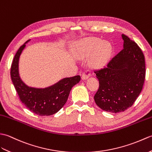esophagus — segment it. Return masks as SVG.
Here are the masks:
<instances>
[{
    "instance_id": "1",
    "label": "esophagus",
    "mask_w": 152,
    "mask_h": 152,
    "mask_svg": "<svg viewBox=\"0 0 152 152\" xmlns=\"http://www.w3.org/2000/svg\"><path fill=\"white\" fill-rule=\"evenodd\" d=\"M90 75H91V71L89 69H86L82 74V79L83 80H86L88 78H89Z\"/></svg>"
}]
</instances>
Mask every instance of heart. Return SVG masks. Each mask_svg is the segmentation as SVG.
I'll return each mask as SVG.
<instances>
[{
    "label": "heart",
    "mask_w": 152,
    "mask_h": 152,
    "mask_svg": "<svg viewBox=\"0 0 152 152\" xmlns=\"http://www.w3.org/2000/svg\"><path fill=\"white\" fill-rule=\"evenodd\" d=\"M96 50L92 64L98 67L103 66L109 58L112 50L110 43L108 42H102L99 38H90L82 40L77 46V53L80 57L86 56Z\"/></svg>",
    "instance_id": "b5f03b06"
}]
</instances>
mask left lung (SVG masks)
Listing matches in <instances>:
<instances>
[{
	"label": "left lung",
	"instance_id": "1",
	"mask_svg": "<svg viewBox=\"0 0 152 152\" xmlns=\"http://www.w3.org/2000/svg\"><path fill=\"white\" fill-rule=\"evenodd\" d=\"M124 49L107 66L94 72L99 86L94 96L96 104L107 112H123L133 105L142 90L144 55L137 43L122 34Z\"/></svg>",
	"mask_w": 152,
	"mask_h": 152
}]
</instances>
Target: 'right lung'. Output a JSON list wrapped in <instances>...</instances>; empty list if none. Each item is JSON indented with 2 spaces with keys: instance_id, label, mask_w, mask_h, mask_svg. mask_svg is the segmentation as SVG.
Returning a JSON list of instances; mask_svg holds the SVG:
<instances>
[{
  "instance_id": "right-lung-1",
  "label": "right lung",
  "mask_w": 152,
  "mask_h": 152,
  "mask_svg": "<svg viewBox=\"0 0 152 152\" xmlns=\"http://www.w3.org/2000/svg\"><path fill=\"white\" fill-rule=\"evenodd\" d=\"M29 41L30 39L25 43ZM25 43L20 47L13 58L10 71L12 83L21 102L28 110L39 116L52 115L64 105L72 88L79 83L80 76L64 78L45 88H36L26 85L19 74V59L25 48Z\"/></svg>"
}]
</instances>
